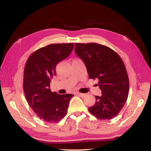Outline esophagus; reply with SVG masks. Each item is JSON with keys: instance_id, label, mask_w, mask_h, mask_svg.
Masks as SVG:
<instances>
[{"instance_id": "1", "label": "esophagus", "mask_w": 151, "mask_h": 151, "mask_svg": "<svg viewBox=\"0 0 151 151\" xmlns=\"http://www.w3.org/2000/svg\"><path fill=\"white\" fill-rule=\"evenodd\" d=\"M77 95L79 96H81V98H84V97L86 96V94H85L81 93H77Z\"/></svg>"}]
</instances>
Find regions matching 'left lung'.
<instances>
[{
  "label": "left lung",
  "mask_w": 151,
  "mask_h": 151,
  "mask_svg": "<svg viewBox=\"0 0 151 151\" xmlns=\"http://www.w3.org/2000/svg\"><path fill=\"white\" fill-rule=\"evenodd\" d=\"M75 52L86 65L89 78L98 79L102 91L101 96H95L89 112L100 120L116 116L129 91V76L122 59L111 48L96 43H76Z\"/></svg>",
  "instance_id": "left-lung-1"
}]
</instances>
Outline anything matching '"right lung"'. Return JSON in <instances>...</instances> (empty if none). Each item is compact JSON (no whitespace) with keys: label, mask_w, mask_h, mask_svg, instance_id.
<instances>
[{"label":"right lung","mask_w":151,"mask_h":151,"mask_svg":"<svg viewBox=\"0 0 151 151\" xmlns=\"http://www.w3.org/2000/svg\"><path fill=\"white\" fill-rule=\"evenodd\" d=\"M74 43L50 44L36 50L24 66L23 89L29 106L40 119L57 123L65 116L73 94L52 92L50 81L56 75L57 63L66 58Z\"/></svg>","instance_id":"add662e5"}]
</instances>
